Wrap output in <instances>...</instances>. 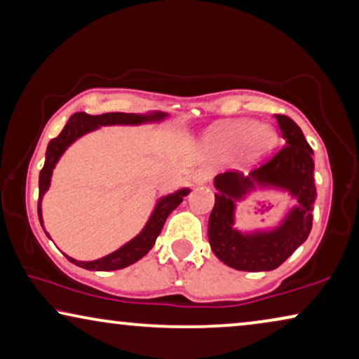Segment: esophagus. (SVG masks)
Wrapping results in <instances>:
<instances>
[{"label":"esophagus","mask_w":359,"mask_h":359,"mask_svg":"<svg viewBox=\"0 0 359 359\" xmlns=\"http://www.w3.org/2000/svg\"><path fill=\"white\" fill-rule=\"evenodd\" d=\"M191 179H194V182L196 185H201V184H208V182L211 180V172L210 170H205V169H200L196 170V172L191 175Z\"/></svg>","instance_id":"obj_1"}]
</instances>
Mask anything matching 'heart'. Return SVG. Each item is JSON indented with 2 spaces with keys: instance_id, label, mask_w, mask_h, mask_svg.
Returning a JSON list of instances; mask_svg holds the SVG:
<instances>
[{
  "instance_id": "obj_1",
  "label": "heart",
  "mask_w": 359,
  "mask_h": 359,
  "mask_svg": "<svg viewBox=\"0 0 359 359\" xmlns=\"http://www.w3.org/2000/svg\"><path fill=\"white\" fill-rule=\"evenodd\" d=\"M213 146L218 149H237L249 144L252 158H259L270 153L276 143V135L273 130L264 125H259L250 120H241V122L226 123L223 127L216 128L211 133Z\"/></svg>"
}]
</instances>
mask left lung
Listing matches in <instances>:
<instances>
[{
	"label": "left lung",
	"instance_id": "8db88e82",
	"mask_svg": "<svg viewBox=\"0 0 359 359\" xmlns=\"http://www.w3.org/2000/svg\"><path fill=\"white\" fill-rule=\"evenodd\" d=\"M285 146L247 175L232 170L215 179V206L208 221L211 250L228 266L242 271H270L307 239L316 201L314 151L301 128L286 115H275ZM257 184L278 186L298 198L287 219L275 231L242 235L231 228L236 199Z\"/></svg>",
	"mask_w": 359,
	"mask_h": 359
}]
</instances>
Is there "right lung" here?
Listing matches in <instances>:
<instances>
[{
    "label": "right lung",
    "instance_id": "add662e5",
    "mask_svg": "<svg viewBox=\"0 0 359 359\" xmlns=\"http://www.w3.org/2000/svg\"><path fill=\"white\" fill-rule=\"evenodd\" d=\"M165 114H151V115H138V114H122V112H110L102 115H88L84 112H76L69 117L68 123L65 125L57 138H53L47 146V153H45V164L39 175V219L42 224V198L45 191L50 187V179H52V172L55 169V164L58 163L60 156L65 153L73 141H76L79 136H83L88 131H93L95 128L102 127V125H138L144 122H151V120H161L164 118ZM189 189H182L175 191L172 195L164 196L158 201L156 208L151 215L148 224L144 229L140 232L135 239H131L128 244L120 247L118 250L112 252V254L102 257L99 260L93 262H78L67 255V259L72 264L83 266L86 270H95V271H110V270H120L125 269L135 262H138L141 257H144L148 252L153 249L156 239L161 234V229L168 219V216L177 208V206L184 201V196L189 195ZM48 236V234H47Z\"/></svg>",
    "mask_w": 359,
    "mask_h": 359
}]
</instances>
